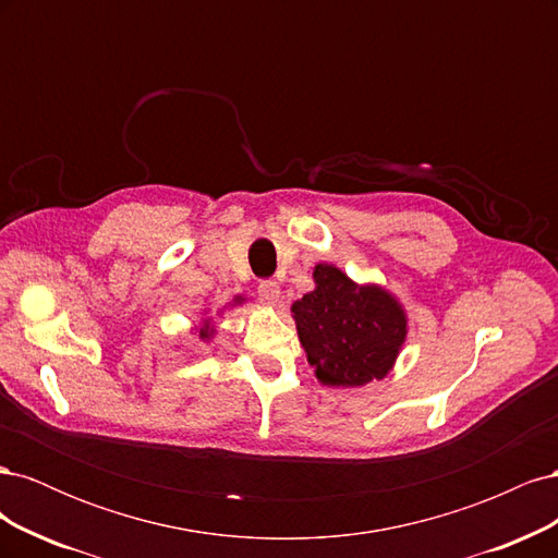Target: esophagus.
Wrapping results in <instances>:
<instances>
[{
	"mask_svg": "<svg viewBox=\"0 0 558 558\" xmlns=\"http://www.w3.org/2000/svg\"><path fill=\"white\" fill-rule=\"evenodd\" d=\"M258 295L263 302H267V305H277L279 302V295H281V289L279 283L272 281V279H265L258 283Z\"/></svg>",
	"mask_w": 558,
	"mask_h": 558,
	"instance_id": "esophagus-1",
	"label": "esophagus"
}]
</instances>
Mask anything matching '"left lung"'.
<instances>
[{"label": "left lung", "mask_w": 558, "mask_h": 558, "mask_svg": "<svg viewBox=\"0 0 558 558\" xmlns=\"http://www.w3.org/2000/svg\"><path fill=\"white\" fill-rule=\"evenodd\" d=\"M314 281L291 312L316 377L328 386L381 379L408 335L398 302L375 286L361 289L332 265H316Z\"/></svg>", "instance_id": "8db88e82"}]
</instances>
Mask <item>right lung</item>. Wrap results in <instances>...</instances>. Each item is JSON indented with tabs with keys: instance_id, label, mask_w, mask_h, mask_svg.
Returning a JSON list of instances; mask_svg holds the SVG:
<instances>
[{
	"instance_id": "1",
	"label": "right lung",
	"mask_w": 558,
	"mask_h": 558,
	"mask_svg": "<svg viewBox=\"0 0 558 558\" xmlns=\"http://www.w3.org/2000/svg\"><path fill=\"white\" fill-rule=\"evenodd\" d=\"M199 335H202V337H207V330H202V332H199Z\"/></svg>"
}]
</instances>
